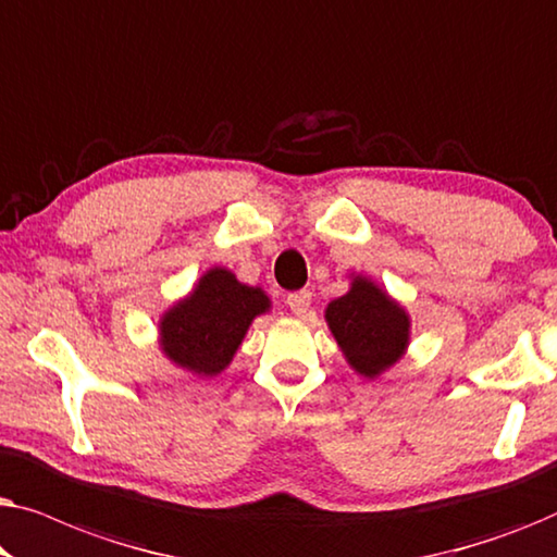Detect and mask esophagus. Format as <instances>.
Wrapping results in <instances>:
<instances>
[{
    "label": "esophagus",
    "mask_w": 557,
    "mask_h": 557,
    "mask_svg": "<svg viewBox=\"0 0 557 557\" xmlns=\"http://www.w3.org/2000/svg\"><path fill=\"white\" fill-rule=\"evenodd\" d=\"M286 304L288 309L294 311L296 317H307V311L311 307V292H294L286 296Z\"/></svg>",
    "instance_id": "34e87169"
}]
</instances>
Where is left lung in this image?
<instances>
[{"mask_svg":"<svg viewBox=\"0 0 557 557\" xmlns=\"http://www.w3.org/2000/svg\"><path fill=\"white\" fill-rule=\"evenodd\" d=\"M324 319L347 364L360 377H380L410 345L406 307L362 273H352L349 292L326 304Z\"/></svg>","mask_w":557,"mask_h":557,"instance_id":"8db88e82","label":"left lung"}]
</instances>
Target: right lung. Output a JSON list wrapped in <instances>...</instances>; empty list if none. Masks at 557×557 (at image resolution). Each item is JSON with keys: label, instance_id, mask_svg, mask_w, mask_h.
I'll use <instances>...</instances> for the list:
<instances>
[{"label": "right lung", "instance_id": "obj_1", "mask_svg": "<svg viewBox=\"0 0 557 557\" xmlns=\"http://www.w3.org/2000/svg\"><path fill=\"white\" fill-rule=\"evenodd\" d=\"M271 299L233 271L212 265L193 292L159 319V349L177 368L197 377H215L233 362L256 317L269 314Z\"/></svg>", "mask_w": 557, "mask_h": 557}]
</instances>
